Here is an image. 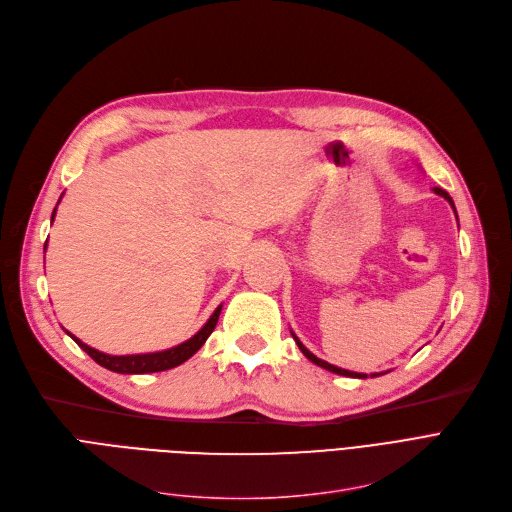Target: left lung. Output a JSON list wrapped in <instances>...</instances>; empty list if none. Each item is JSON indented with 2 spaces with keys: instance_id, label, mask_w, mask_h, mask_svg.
I'll use <instances>...</instances> for the list:
<instances>
[{
  "instance_id": "1",
  "label": "left lung",
  "mask_w": 512,
  "mask_h": 512,
  "mask_svg": "<svg viewBox=\"0 0 512 512\" xmlns=\"http://www.w3.org/2000/svg\"><path fill=\"white\" fill-rule=\"evenodd\" d=\"M434 193L436 195H440V197H444L450 205H452V209H454V201H452V197L444 191V188H434ZM454 213H456V209H454ZM456 220H459V218H456ZM292 338H294V342H297L299 344V348H301V353L311 361V363H315V365H319V367H324V369H328V371H332V373H338V375H346V378H359V380H365L367 378V373H357V371H348V369H342V367H336V365H330V363H326V361H321V359H317L311 351H309V348H305V344L297 338V334H294L292 332ZM384 373H388V371H384ZM378 375H382V373H371V378H378Z\"/></svg>"
}]
</instances>
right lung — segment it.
<instances>
[{"instance_id": "obj_1", "label": "right lung", "mask_w": 512, "mask_h": 512, "mask_svg": "<svg viewBox=\"0 0 512 512\" xmlns=\"http://www.w3.org/2000/svg\"><path fill=\"white\" fill-rule=\"evenodd\" d=\"M60 203V201H58ZM53 218H56V209H53L51 213V222ZM47 247V242H45ZM220 311H222V305L215 309L211 313V317L207 319V324L193 336L188 338L186 342L178 344V346H172L168 348V351H159V353H145V355H105V353H99L97 348H91L89 344L80 342L74 334H70L66 330V334L83 348V351L95 361L99 363L101 367L110 369V371H116V373H155V371H166V369H172V367H178L180 363H184L186 359H191L199 348L205 344V340L209 338V334L213 332L215 324H218V317H220Z\"/></svg>"}]
</instances>
